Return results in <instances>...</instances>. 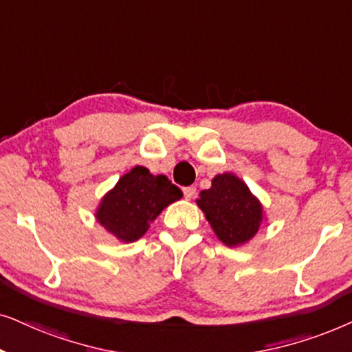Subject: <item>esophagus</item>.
<instances>
[{
  "label": "esophagus",
  "mask_w": 352,
  "mask_h": 352,
  "mask_svg": "<svg viewBox=\"0 0 352 352\" xmlns=\"http://www.w3.org/2000/svg\"><path fill=\"white\" fill-rule=\"evenodd\" d=\"M184 196L185 199H193L196 196V188L195 186H185L184 188Z\"/></svg>",
  "instance_id": "1"
}]
</instances>
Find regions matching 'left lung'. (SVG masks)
Segmentation results:
<instances>
[{
	"label": "left lung",
	"instance_id": "obj_1",
	"mask_svg": "<svg viewBox=\"0 0 352 352\" xmlns=\"http://www.w3.org/2000/svg\"><path fill=\"white\" fill-rule=\"evenodd\" d=\"M219 240L238 246L251 240L262 223V206L243 180L233 173L215 175L212 186L196 201Z\"/></svg>",
	"mask_w": 352,
	"mask_h": 352
}]
</instances>
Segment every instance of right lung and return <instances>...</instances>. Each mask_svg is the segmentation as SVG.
<instances>
[{
  "instance_id": "add662e5",
  "label": "right lung",
  "mask_w": 352,
  "mask_h": 352,
  "mask_svg": "<svg viewBox=\"0 0 352 352\" xmlns=\"http://www.w3.org/2000/svg\"><path fill=\"white\" fill-rule=\"evenodd\" d=\"M184 193L166 175H153L137 166L120 177L117 185L102 198L96 219L107 232L125 243L137 241L157 217Z\"/></svg>"
}]
</instances>
